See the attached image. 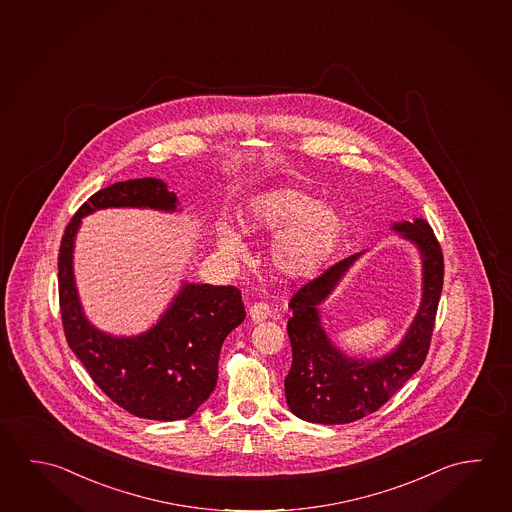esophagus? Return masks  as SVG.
Returning <instances> with one entry per match:
<instances>
[{
	"mask_svg": "<svg viewBox=\"0 0 512 512\" xmlns=\"http://www.w3.org/2000/svg\"><path fill=\"white\" fill-rule=\"evenodd\" d=\"M269 314H271V309H269V305L264 304V302L253 304L252 307H250V316H252L253 322H264L266 318H269Z\"/></svg>",
	"mask_w": 512,
	"mask_h": 512,
	"instance_id": "1",
	"label": "esophagus"
}]
</instances>
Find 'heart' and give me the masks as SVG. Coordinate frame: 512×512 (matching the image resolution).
<instances>
[{
  "instance_id": "1",
  "label": "heart",
  "mask_w": 512,
  "mask_h": 512,
  "mask_svg": "<svg viewBox=\"0 0 512 512\" xmlns=\"http://www.w3.org/2000/svg\"><path fill=\"white\" fill-rule=\"evenodd\" d=\"M239 225L244 234L273 235L269 262L291 280L311 277L334 252L343 230L340 210L296 185H275L246 201ZM216 244L230 259L243 260L246 244L228 223H219Z\"/></svg>"
}]
</instances>
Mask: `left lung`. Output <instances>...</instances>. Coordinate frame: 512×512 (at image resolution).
<instances>
[{
  "label": "left lung",
  "mask_w": 512,
  "mask_h": 512,
  "mask_svg": "<svg viewBox=\"0 0 512 512\" xmlns=\"http://www.w3.org/2000/svg\"><path fill=\"white\" fill-rule=\"evenodd\" d=\"M412 243L421 259V305L394 349L379 358H354L329 338L320 305L363 252L340 260L291 298L287 334L293 363L284 381L289 410L318 424H345L376 412L422 367L430 349L431 331L444 280V259L431 226L415 217L412 223L390 226Z\"/></svg>",
  "instance_id": "8db88e82"
}]
</instances>
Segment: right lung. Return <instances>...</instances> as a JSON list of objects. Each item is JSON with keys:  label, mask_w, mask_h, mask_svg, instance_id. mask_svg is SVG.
<instances>
[{"label": "right lung", "mask_w": 512, "mask_h": 512, "mask_svg": "<svg viewBox=\"0 0 512 512\" xmlns=\"http://www.w3.org/2000/svg\"><path fill=\"white\" fill-rule=\"evenodd\" d=\"M104 208L181 212L176 194L158 178L109 185L79 208L64 230L59 250V302L66 340L100 390L127 412L153 421L187 419L214 392L223 341L244 322L241 291L185 280L147 331L135 336L100 331L82 309L73 250L82 219Z\"/></svg>", "instance_id": "1"}]
</instances>
